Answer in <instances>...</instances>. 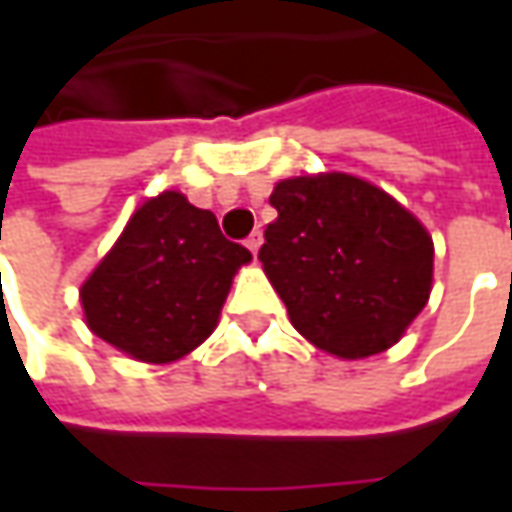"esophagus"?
<instances>
[{
    "label": "esophagus",
    "mask_w": 512,
    "mask_h": 512,
    "mask_svg": "<svg viewBox=\"0 0 512 512\" xmlns=\"http://www.w3.org/2000/svg\"><path fill=\"white\" fill-rule=\"evenodd\" d=\"M245 245H247V250H250V253L256 256V253H259V247H262V233H259V230H253V233L247 236Z\"/></svg>",
    "instance_id": "obj_1"
}]
</instances>
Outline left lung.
Segmentation results:
<instances>
[{
	"instance_id": "8db88e82",
	"label": "left lung",
	"mask_w": 512,
	"mask_h": 512,
	"mask_svg": "<svg viewBox=\"0 0 512 512\" xmlns=\"http://www.w3.org/2000/svg\"><path fill=\"white\" fill-rule=\"evenodd\" d=\"M276 219L259 250L290 325L336 359L356 362L402 339L433 290V239L387 190L327 170L270 193Z\"/></svg>"
}]
</instances>
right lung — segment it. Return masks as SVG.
Listing matches in <instances>:
<instances>
[{"instance_id": "add662e5", "label": "right lung", "mask_w": 512, "mask_h": 512, "mask_svg": "<svg viewBox=\"0 0 512 512\" xmlns=\"http://www.w3.org/2000/svg\"><path fill=\"white\" fill-rule=\"evenodd\" d=\"M250 259L210 210L162 190L130 213L79 287L85 325L136 362H179L216 330L233 276Z\"/></svg>"}]
</instances>
